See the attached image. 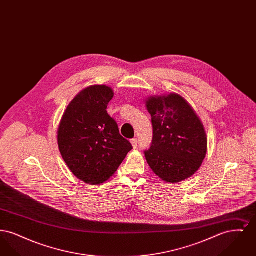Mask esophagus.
Wrapping results in <instances>:
<instances>
[{
  "mask_svg": "<svg viewBox=\"0 0 256 256\" xmlns=\"http://www.w3.org/2000/svg\"><path fill=\"white\" fill-rule=\"evenodd\" d=\"M130 143L132 144V146H134V148H136L137 146H138V140H137V138L132 139V140H130Z\"/></svg>",
  "mask_w": 256,
  "mask_h": 256,
  "instance_id": "obj_1",
  "label": "esophagus"
}]
</instances>
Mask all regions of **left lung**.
Instances as JSON below:
<instances>
[{"label":"left lung","mask_w":256,"mask_h":256,"mask_svg":"<svg viewBox=\"0 0 256 256\" xmlns=\"http://www.w3.org/2000/svg\"><path fill=\"white\" fill-rule=\"evenodd\" d=\"M152 141L145 150L146 162L167 182H182L200 167L207 150L204 126L190 104L178 94L150 98Z\"/></svg>","instance_id":"obj_1"}]
</instances>
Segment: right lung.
<instances>
[{"label":"right lung","mask_w":256,"mask_h":256,"mask_svg":"<svg viewBox=\"0 0 256 256\" xmlns=\"http://www.w3.org/2000/svg\"><path fill=\"white\" fill-rule=\"evenodd\" d=\"M113 96L108 86L82 90L67 106L58 128L62 158L78 178L88 184L106 182L132 150L106 111Z\"/></svg>","instance_id":"right-lung-1"}]
</instances>
